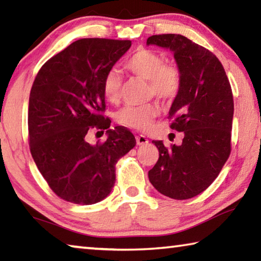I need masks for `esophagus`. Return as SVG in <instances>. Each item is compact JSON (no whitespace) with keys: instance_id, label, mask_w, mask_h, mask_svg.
<instances>
[{"instance_id":"34e87169","label":"esophagus","mask_w":261,"mask_h":261,"mask_svg":"<svg viewBox=\"0 0 261 261\" xmlns=\"http://www.w3.org/2000/svg\"><path fill=\"white\" fill-rule=\"evenodd\" d=\"M136 141H137V145H145V144L148 143V140H147L146 137L143 136V135L137 136L136 137Z\"/></svg>"}]
</instances>
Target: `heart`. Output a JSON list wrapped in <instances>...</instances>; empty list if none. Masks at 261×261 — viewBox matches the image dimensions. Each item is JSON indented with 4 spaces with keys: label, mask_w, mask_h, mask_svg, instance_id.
Returning <instances> with one entry per match:
<instances>
[{
    "label": "heart",
    "mask_w": 261,
    "mask_h": 261,
    "mask_svg": "<svg viewBox=\"0 0 261 261\" xmlns=\"http://www.w3.org/2000/svg\"><path fill=\"white\" fill-rule=\"evenodd\" d=\"M124 68L135 76L148 81L149 92L162 101H171L182 88V71L177 64L165 62L163 57L147 48H139L124 62ZM102 93L110 103H117L122 95V76L116 69L108 70L102 79ZM160 115L156 103L126 106L118 110L115 120L122 126L147 130Z\"/></svg>",
    "instance_id": "obj_1"
}]
</instances>
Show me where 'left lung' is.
<instances>
[{"instance_id":"8db88e82","label":"left lung","mask_w":261,"mask_h":261,"mask_svg":"<svg viewBox=\"0 0 261 261\" xmlns=\"http://www.w3.org/2000/svg\"><path fill=\"white\" fill-rule=\"evenodd\" d=\"M147 45L170 49L182 71V88L168 118L171 129L184 134L179 146L166 147L162 140L152 141L159 149V160L148 178L165 196L190 199L214 182L230 155L231 86L218 57L184 35H152Z\"/></svg>"}]
</instances>
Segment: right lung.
I'll use <instances>...</instances> for the list:
<instances>
[{
	"label": "right lung",
	"instance_id": "add662e5",
	"mask_svg": "<svg viewBox=\"0 0 261 261\" xmlns=\"http://www.w3.org/2000/svg\"><path fill=\"white\" fill-rule=\"evenodd\" d=\"M130 47V40L81 39L48 60L34 79L30 151L53 192L65 201L92 205L105 199L116 180L115 165L135 147L131 131L109 129L112 121L103 116V76ZM92 129H106L108 140L87 143Z\"/></svg>",
	"mask_w": 261,
	"mask_h": 261
}]
</instances>
